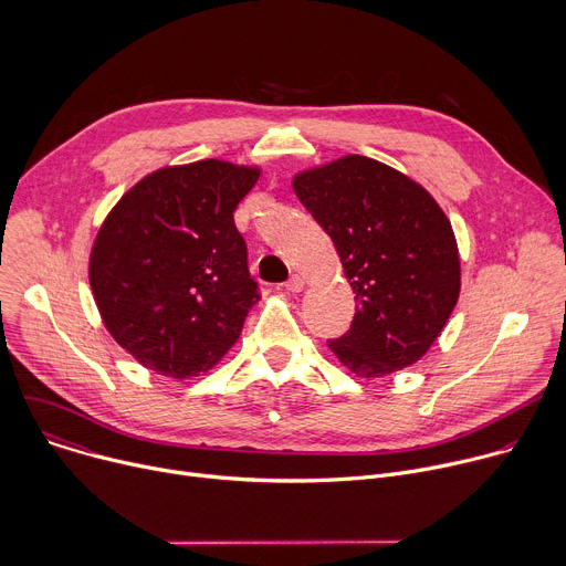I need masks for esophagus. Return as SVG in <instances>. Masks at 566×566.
Here are the masks:
<instances>
[{"mask_svg": "<svg viewBox=\"0 0 566 566\" xmlns=\"http://www.w3.org/2000/svg\"><path fill=\"white\" fill-rule=\"evenodd\" d=\"M304 286H306V277L300 275V273L291 275V280L286 282V289H289L291 293H300V291H304Z\"/></svg>", "mask_w": 566, "mask_h": 566, "instance_id": "esophagus-1", "label": "esophagus"}]
</instances>
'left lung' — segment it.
I'll use <instances>...</instances> for the list:
<instances>
[{"instance_id":"8db88e82","label":"left lung","mask_w":566,"mask_h":566,"mask_svg":"<svg viewBox=\"0 0 566 566\" xmlns=\"http://www.w3.org/2000/svg\"><path fill=\"white\" fill-rule=\"evenodd\" d=\"M293 190L332 237L358 302L334 356L360 378L421 360L461 291L457 239L434 197L360 154L297 172Z\"/></svg>"}]
</instances>
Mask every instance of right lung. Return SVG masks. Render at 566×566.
Returning <instances> with one entry per match:
<instances>
[{"label":"right lung","mask_w":566,"mask_h":566,"mask_svg":"<svg viewBox=\"0 0 566 566\" xmlns=\"http://www.w3.org/2000/svg\"><path fill=\"white\" fill-rule=\"evenodd\" d=\"M260 175L219 158L168 166L105 217L90 284L103 325L143 367L199 376L237 343L260 293L232 212Z\"/></svg>","instance_id":"add662e5"}]
</instances>
